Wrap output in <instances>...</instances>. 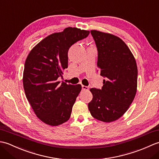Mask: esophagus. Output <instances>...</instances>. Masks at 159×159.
<instances>
[{
  "instance_id": "34e87169",
  "label": "esophagus",
  "mask_w": 159,
  "mask_h": 159,
  "mask_svg": "<svg viewBox=\"0 0 159 159\" xmlns=\"http://www.w3.org/2000/svg\"><path fill=\"white\" fill-rule=\"evenodd\" d=\"M82 89L83 90H88L89 89V87L87 86H85V85H82Z\"/></svg>"
}]
</instances>
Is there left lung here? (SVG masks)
I'll return each mask as SVG.
<instances>
[{
  "mask_svg": "<svg viewBox=\"0 0 159 159\" xmlns=\"http://www.w3.org/2000/svg\"><path fill=\"white\" fill-rule=\"evenodd\" d=\"M98 50L97 66L102 76V89L92 88L88 104L91 115L104 122L119 119L133 102L137 87L136 61L127 45L118 37L91 31Z\"/></svg>",
  "mask_w": 159,
  "mask_h": 159,
  "instance_id": "1",
  "label": "left lung"
}]
</instances>
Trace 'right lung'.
I'll return each mask as SVG.
<instances>
[{
  "mask_svg": "<svg viewBox=\"0 0 159 159\" xmlns=\"http://www.w3.org/2000/svg\"><path fill=\"white\" fill-rule=\"evenodd\" d=\"M89 31L68 27L46 37L29 52L25 64L23 86L26 98L40 120L58 126L69 120L81 85L60 83L67 68L68 50L86 38Z\"/></svg>",
  "mask_w": 159,
  "mask_h": 159,
  "instance_id": "obj_1",
  "label": "right lung"
}]
</instances>
